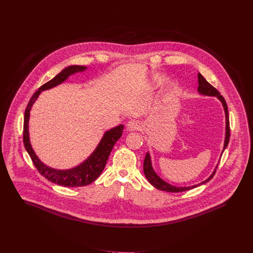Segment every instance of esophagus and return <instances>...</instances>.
Wrapping results in <instances>:
<instances>
[{"instance_id": "esophagus-1", "label": "esophagus", "mask_w": 253, "mask_h": 253, "mask_svg": "<svg viewBox=\"0 0 253 253\" xmlns=\"http://www.w3.org/2000/svg\"><path fill=\"white\" fill-rule=\"evenodd\" d=\"M140 127V123L137 120H130L126 124V128L128 131H135L138 130Z\"/></svg>"}]
</instances>
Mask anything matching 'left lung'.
I'll return each instance as SVG.
<instances>
[{"label": "left lung", "mask_w": 253, "mask_h": 253, "mask_svg": "<svg viewBox=\"0 0 253 253\" xmlns=\"http://www.w3.org/2000/svg\"><path fill=\"white\" fill-rule=\"evenodd\" d=\"M198 82H199V87H198V91L201 93V94H204V95H208V96H216L219 98V100L222 102V104L223 106V110H224V113H225V138H224V144H223V152L224 151V149L227 147V144L229 142V136H230V128H229V117H228V110H227V105L226 102L224 100L223 96L221 95V93L218 91V89H215L212 85H210L208 83V81L206 80V78L201 75V74H198ZM222 152V153H223ZM218 165L216 166L214 172L212 173V175L206 179L205 181L199 183V184H196L193 186H187V187H177V186H174V185H171L169 183H167L166 181H164V179L160 178L156 172L154 171L153 167H152V163H151V158H150V155L149 153H146V156H145V159H144V163H143V171H144V175L146 178L148 179L149 182L154 186L156 187L157 189L159 190H163V191H166V192H174V193H177V192H182V191H186V190H190V189H193L197 186H200L202 184H205L207 183L208 181H209L211 178L214 177L215 173H216V169H217Z\"/></svg>", "instance_id": "1"}]
</instances>
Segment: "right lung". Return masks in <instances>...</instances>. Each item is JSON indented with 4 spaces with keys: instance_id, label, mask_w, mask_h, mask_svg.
<instances>
[{
    "instance_id": "obj_1",
    "label": "right lung",
    "mask_w": 253,
    "mask_h": 253,
    "mask_svg": "<svg viewBox=\"0 0 253 253\" xmlns=\"http://www.w3.org/2000/svg\"><path fill=\"white\" fill-rule=\"evenodd\" d=\"M87 68L84 66H70L64 69L55 77H53L51 80L46 82L43 86H41L38 90H36L33 93L25 111L24 131H23L25 148L29 153L30 159L33 164L35 165L36 169L38 170V172L49 181L62 186H68V187L85 186L98 178L104 169L112 149L116 144V142L120 138V136L122 135L123 128H124L123 125H119L107 131L103 135V137L101 138L96 149L93 151V153L89 156V158L84 163L72 169L57 170V169L50 168L43 164L35 155L33 149L30 145V135H29V120H30V109L32 105L38 98L42 90L51 89L59 85L62 82H64L70 75H74L75 73L83 72Z\"/></svg>"
}]
</instances>
